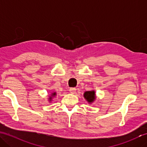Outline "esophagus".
<instances>
[{
    "instance_id": "34e87169",
    "label": "esophagus",
    "mask_w": 147,
    "mask_h": 147,
    "mask_svg": "<svg viewBox=\"0 0 147 147\" xmlns=\"http://www.w3.org/2000/svg\"><path fill=\"white\" fill-rule=\"evenodd\" d=\"M76 89L75 88H69V92L71 93H74L76 92Z\"/></svg>"
}]
</instances>
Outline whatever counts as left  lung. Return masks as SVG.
Listing matches in <instances>:
<instances>
[{
	"mask_svg": "<svg viewBox=\"0 0 147 147\" xmlns=\"http://www.w3.org/2000/svg\"><path fill=\"white\" fill-rule=\"evenodd\" d=\"M83 96L89 104H92V102L95 101V100L96 98L95 92V91H93V90H92V91L85 92L84 93Z\"/></svg>",
	"mask_w": 147,
	"mask_h": 147,
	"instance_id": "1",
	"label": "left lung"
}]
</instances>
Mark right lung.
<instances>
[{
    "mask_svg": "<svg viewBox=\"0 0 147 147\" xmlns=\"http://www.w3.org/2000/svg\"><path fill=\"white\" fill-rule=\"evenodd\" d=\"M56 95V92H54V93H52V94H51V96H49V101L51 102V100H52V97L53 96H55Z\"/></svg>",
    "mask_w": 147,
    "mask_h": 147,
    "instance_id": "add662e5",
    "label": "right lung"
}]
</instances>
